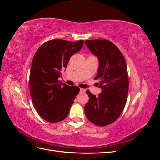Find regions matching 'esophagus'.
Wrapping results in <instances>:
<instances>
[{
  "label": "esophagus",
  "instance_id": "1",
  "mask_svg": "<svg viewBox=\"0 0 160 160\" xmlns=\"http://www.w3.org/2000/svg\"><path fill=\"white\" fill-rule=\"evenodd\" d=\"M85 91L86 90L83 88H80V93H85Z\"/></svg>",
  "mask_w": 160,
  "mask_h": 160
}]
</instances>
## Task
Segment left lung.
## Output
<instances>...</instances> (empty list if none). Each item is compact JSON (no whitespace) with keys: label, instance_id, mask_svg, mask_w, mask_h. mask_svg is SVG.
Returning <instances> with one entry per match:
<instances>
[{"label":"left lung","instance_id":"1","mask_svg":"<svg viewBox=\"0 0 160 160\" xmlns=\"http://www.w3.org/2000/svg\"><path fill=\"white\" fill-rule=\"evenodd\" d=\"M85 45L99 59L98 74L99 97L88 90L89 101L85 105V113L91 123L106 126L113 123L122 114L127 102L129 79L126 61L115 44L106 39L86 40Z\"/></svg>","mask_w":160,"mask_h":160}]
</instances>
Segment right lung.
Listing matches in <instances>:
<instances>
[{
    "instance_id": "right-lung-1",
    "label": "right lung",
    "mask_w": 160,
    "mask_h": 160,
    "mask_svg": "<svg viewBox=\"0 0 160 160\" xmlns=\"http://www.w3.org/2000/svg\"><path fill=\"white\" fill-rule=\"evenodd\" d=\"M84 41L52 39L38 48L32 61L30 93L34 107L41 117L51 123L65 119L79 93L77 86L59 83V77L71 57L83 47Z\"/></svg>"
}]
</instances>
